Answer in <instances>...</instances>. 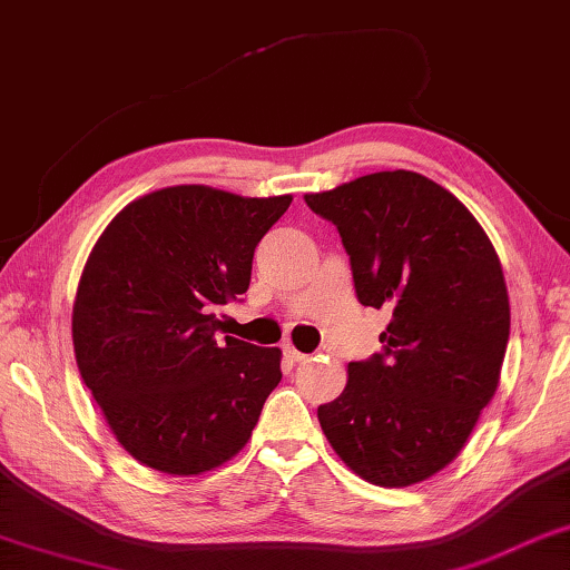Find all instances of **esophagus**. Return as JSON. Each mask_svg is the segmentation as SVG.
Listing matches in <instances>:
<instances>
[{"mask_svg":"<svg viewBox=\"0 0 570 570\" xmlns=\"http://www.w3.org/2000/svg\"><path fill=\"white\" fill-rule=\"evenodd\" d=\"M283 353H285L287 361H293V363H303V361H307V355H305V353H301V351H295L293 345H285V347H283Z\"/></svg>","mask_w":570,"mask_h":570,"instance_id":"obj_1","label":"esophagus"}]
</instances>
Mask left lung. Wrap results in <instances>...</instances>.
<instances>
[{"label":"left lung","mask_w":570,"mask_h":570,"mask_svg":"<svg viewBox=\"0 0 570 570\" xmlns=\"http://www.w3.org/2000/svg\"><path fill=\"white\" fill-rule=\"evenodd\" d=\"M305 203L341 233L357 301L393 313L383 353L347 365L345 391L317 421L363 481H428L463 451L501 381L511 335L501 259L471 209L411 169Z\"/></svg>","instance_id":"1"}]
</instances>
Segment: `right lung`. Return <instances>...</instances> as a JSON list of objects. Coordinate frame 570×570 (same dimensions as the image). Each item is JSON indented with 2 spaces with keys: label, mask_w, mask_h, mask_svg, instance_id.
<instances>
[{
  "label": "right lung",
  "mask_w": 570,
  "mask_h": 570,
  "mask_svg": "<svg viewBox=\"0 0 570 570\" xmlns=\"http://www.w3.org/2000/svg\"><path fill=\"white\" fill-rule=\"evenodd\" d=\"M291 203L155 189L89 253L72 307L79 375L117 443L153 471L203 475L235 458L283 377L279 347L219 337L215 311L247 291L255 247Z\"/></svg>",
  "instance_id": "1"
}]
</instances>
